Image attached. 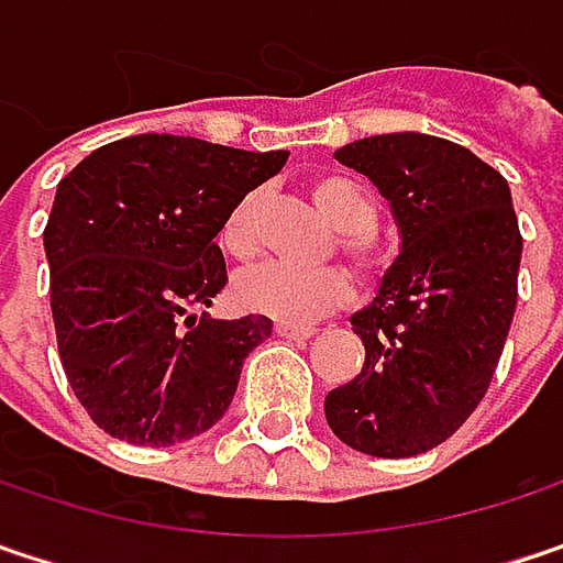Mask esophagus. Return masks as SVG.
Listing matches in <instances>:
<instances>
[{
    "instance_id": "obj_1",
    "label": "esophagus",
    "mask_w": 563,
    "mask_h": 563,
    "mask_svg": "<svg viewBox=\"0 0 563 563\" xmlns=\"http://www.w3.org/2000/svg\"><path fill=\"white\" fill-rule=\"evenodd\" d=\"M277 334L286 338V341H302V338H312L316 329H309V325H286V322H277Z\"/></svg>"
}]
</instances>
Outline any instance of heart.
I'll use <instances>...</instances> for the list:
<instances>
[{"label": "heart", "mask_w": 563, "mask_h": 563, "mask_svg": "<svg viewBox=\"0 0 563 563\" xmlns=\"http://www.w3.org/2000/svg\"><path fill=\"white\" fill-rule=\"evenodd\" d=\"M312 202L341 231V251L361 267H377L371 231L377 225V199L344 174H322L312 179ZM222 247L238 261H251L261 251V199L247 192L234 202L225 225ZM351 292V283L338 267L299 271L286 264H261L234 280V299L241 309L277 319L286 325H312L329 316Z\"/></svg>", "instance_id": "heart-1"}]
</instances>
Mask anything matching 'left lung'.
<instances>
[{
  "label": "left lung",
  "instance_id": "8db88e82",
  "mask_svg": "<svg viewBox=\"0 0 563 563\" xmlns=\"http://www.w3.org/2000/svg\"><path fill=\"white\" fill-rule=\"evenodd\" d=\"M334 161L380 189L399 254L351 316L364 367L325 396V419L354 451L412 457L457 432L493 380L522 261L512 192L477 154L422 131L351 141Z\"/></svg>",
  "mask_w": 563,
  "mask_h": 563
}]
</instances>
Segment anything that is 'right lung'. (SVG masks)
I'll use <instances>...</instances> for the list:
<instances>
[{
	"mask_svg": "<svg viewBox=\"0 0 563 563\" xmlns=\"http://www.w3.org/2000/svg\"><path fill=\"white\" fill-rule=\"evenodd\" d=\"M283 164L286 151L134 134L57 183L44 229L57 351L102 432L167 448L225 416L244 357L274 322L196 309L229 283L216 234L234 202Z\"/></svg>",
	"mask_w": 563,
	"mask_h": 563,
	"instance_id": "add662e5",
	"label": "right lung"
}]
</instances>
